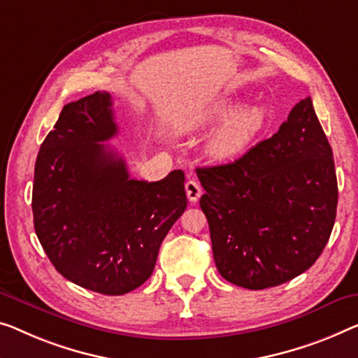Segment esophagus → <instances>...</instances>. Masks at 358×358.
<instances>
[{
	"mask_svg": "<svg viewBox=\"0 0 358 358\" xmlns=\"http://www.w3.org/2000/svg\"><path fill=\"white\" fill-rule=\"evenodd\" d=\"M185 189H186V196H188V199H189L191 202H196V201L201 197V194H202L201 185L197 183V181H194V180H188V181H186Z\"/></svg>",
	"mask_w": 358,
	"mask_h": 358,
	"instance_id": "obj_1",
	"label": "esophagus"
}]
</instances>
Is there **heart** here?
I'll list each match as a JSON object with an SVG mask.
<instances>
[{
    "label": "heart",
    "mask_w": 358,
    "mask_h": 358,
    "mask_svg": "<svg viewBox=\"0 0 358 358\" xmlns=\"http://www.w3.org/2000/svg\"><path fill=\"white\" fill-rule=\"evenodd\" d=\"M233 101H220L207 109L197 120V127H210L230 114ZM266 125V109L260 104L248 106L228 117L209 143V152L218 161H231L246 151Z\"/></svg>",
    "instance_id": "obj_1"
}]
</instances>
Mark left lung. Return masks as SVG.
<instances>
[{"mask_svg": "<svg viewBox=\"0 0 358 358\" xmlns=\"http://www.w3.org/2000/svg\"><path fill=\"white\" fill-rule=\"evenodd\" d=\"M217 270L246 289L282 285L327 246L338 207L333 151L310 96L238 161L196 169Z\"/></svg>", "mask_w": 358, "mask_h": 358, "instance_id": "8db88e82", "label": "left lung"}]
</instances>
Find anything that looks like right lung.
<instances>
[{
	"mask_svg": "<svg viewBox=\"0 0 358 358\" xmlns=\"http://www.w3.org/2000/svg\"><path fill=\"white\" fill-rule=\"evenodd\" d=\"M117 135L110 94L69 103L35 162V233L69 281L122 296L152 275L159 248L185 212V173L130 178L127 164L101 143Z\"/></svg>",
	"mask_w": 358,
	"mask_h": 358,
	"instance_id": "1",
	"label": "right lung"
}]
</instances>
